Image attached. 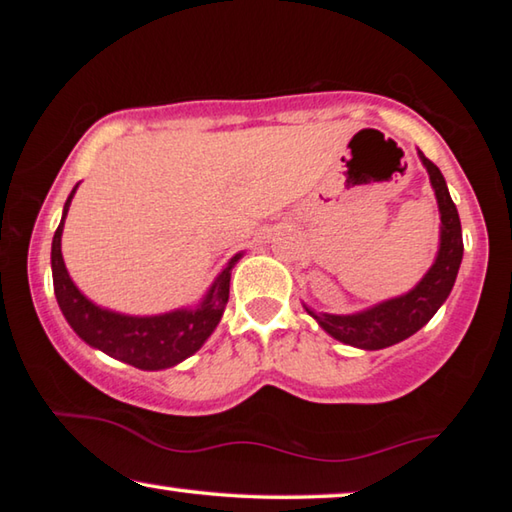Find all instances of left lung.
<instances>
[{
  "label": "left lung",
  "instance_id": "obj_1",
  "mask_svg": "<svg viewBox=\"0 0 512 512\" xmlns=\"http://www.w3.org/2000/svg\"><path fill=\"white\" fill-rule=\"evenodd\" d=\"M420 160L427 167L433 192H436L438 210H440V248L436 262L431 264L427 275L415 284V287L391 300L379 302V305L357 311V314L336 316V314H318L307 309L311 318L325 329L336 341L361 350H381L409 339L420 327H424L447 300L456 282L458 268L463 259V232L458 210L449 196L443 173L424 153L418 151Z\"/></svg>",
  "mask_w": 512,
  "mask_h": 512
}]
</instances>
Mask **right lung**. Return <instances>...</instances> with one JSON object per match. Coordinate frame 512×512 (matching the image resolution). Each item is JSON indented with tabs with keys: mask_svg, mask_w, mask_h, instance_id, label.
<instances>
[{
	"mask_svg": "<svg viewBox=\"0 0 512 512\" xmlns=\"http://www.w3.org/2000/svg\"><path fill=\"white\" fill-rule=\"evenodd\" d=\"M79 187V185H76ZM76 187L67 196L63 219L51 241V275H54V293L58 307L63 311L69 327L94 350L106 352L108 357L119 359L140 370H164L192 357L219 325L223 309L230 298V273L241 259V253L225 264L216 275L210 291L205 293L201 305L194 309H176L158 316H126L119 311L94 305L79 291L69 277L60 237H63L65 216L69 203L76 194Z\"/></svg>",
	"mask_w": 512,
	"mask_h": 512,
	"instance_id": "right-lung-1",
	"label": "right lung"
}]
</instances>
